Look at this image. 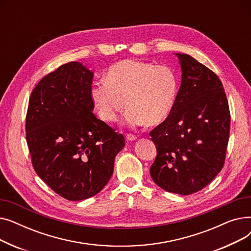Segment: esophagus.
Listing matches in <instances>:
<instances>
[{
  "mask_svg": "<svg viewBox=\"0 0 251 251\" xmlns=\"http://www.w3.org/2000/svg\"><path fill=\"white\" fill-rule=\"evenodd\" d=\"M137 139V136L134 135V134H131V133H127L126 134V140L127 141H132V140H135Z\"/></svg>",
  "mask_w": 251,
  "mask_h": 251,
  "instance_id": "esophagus-1",
  "label": "esophagus"
}]
</instances>
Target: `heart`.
<instances>
[{
	"label": "heart",
	"mask_w": 251,
	"mask_h": 251,
	"mask_svg": "<svg viewBox=\"0 0 251 251\" xmlns=\"http://www.w3.org/2000/svg\"><path fill=\"white\" fill-rule=\"evenodd\" d=\"M179 92L177 73L167 65L123 60L112 65L105 79L94 83L91 99L103 121L114 123L126 109L130 126L164 122Z\"/></svg>",
	"instance_id": "b5f03b06"
}]
</instances>
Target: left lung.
I'll return each instance as SVG.
<instances>
[{
	"label": "left lung",
	"instance_id": "obj_1",
	"mask_svg": "<svg viewBox=\"0 0 251 251\" xmlns=\"http://www.w3.org/2000/svg\"><path fill=\"white\" fill-rule=\"evenodd\" d=\"M182 81L174 108L150 135L156 147L151 167L162 189L188 195L221 172L230 134V110L220 78L187 54H177Z\"/></svg>",
	"mask_w": 251,
	"mask_h": 251
}]
</instances>
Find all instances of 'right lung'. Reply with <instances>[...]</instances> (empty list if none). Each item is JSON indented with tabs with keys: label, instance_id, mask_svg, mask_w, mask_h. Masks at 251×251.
<instances>
[{
	"label": "right lung",
	"instance_id": "right-lung-1",
	"mask_svg": "<svg viewBox=\"0 0 251 251\" xmlns=\"http://www.w3.org/2000/svg\"><path fill=\"white\" fill-rule=\"evenodd\" d=\"M94 73L64 64L33 88L26 113V141L33 169L68 201L98 194L113 174L125 138L92 113Z\"/></svg>",
	"mask_w": 251,
	"mask_h": 251
}]
</instances>
